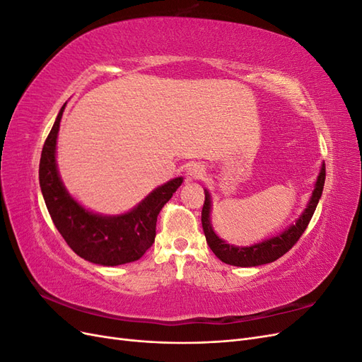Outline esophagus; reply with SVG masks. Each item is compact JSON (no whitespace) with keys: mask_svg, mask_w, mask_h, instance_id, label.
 <instances>
[{"mask_svg":"<svg viewBox=\"0 0 362 362\" xmlns=\"http://www.w3.org/2000/svg\"><path fill=\"white\" fill-rule=\"evenodd\" d=\"M205 175V169L199 163H192L187 169V178L189 180H201Z\"/></svg>","mask_w":362,"mask_h":362,"instance_id":"esophagus-1","label":"esophagus"}]
</instances>
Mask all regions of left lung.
Returning <instances> with one entry per match:
<instances>
[{
  "mask_svg": "<svg viewBox=\"0 0 362 362\" xmlns=\"http://www.w3.org/2000/svg\"><path fill=\"white\" fill-rule=\"evenodd\" d=\"M325 163L322 164L319 177L315 180L314 190L310 196L308 202H306L305 210L300 213V216L296 218L294 223H291L288 228L284 229L282 233L269 237L262 240L259 243H254L250 246H234L226 243L225 240L218 237L211 225V194L206 189L205 192V202L202 206V228L204 234L206 238V243L210 249L214 252V255L226 262L229 266H237V267H255L267 264V262L276 261L279 257H282L286 252H288L293 245L298 242L303 231L308 226L311 217L315 211V206L319 204V199L322 198L323 185H325Z\"/></svg>",
  "mask_w": 362,
  "mask_h": 362,
  "instance_id": "obj_1",
  "label": "left lung"
}]
</instances>
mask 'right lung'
Listing matches in <instances>:
<instances>
[{
	"mask_svg": "<svg viewBox=\"0 0 362 362\" xmlns=\"http://www.w3.org/2000/svg\"><path fill=\"white\" fill-rule=\"evenodd\" d=\"M63 104L42 149L39 182L49 216L69 247L86 261L100 266H120L137 261L156 240L161 208L182 184L173 178L152 190L144 201L122 214H100L83 206L66 190L57 168V136Z\"/></svg>",
	"mask_w": 362,
	"mask_h": 362,
	"instance_id": "1",
	"label": "right lung"
}]
</instances>
